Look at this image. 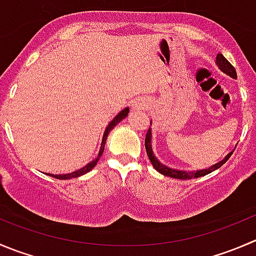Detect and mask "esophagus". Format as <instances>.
I'll use <instances>...</instances> for the list:
<instances>
[{
	"mask_svg": "<svg viewBox=\"0 0 256 256\" xmlns=\"http://www.w3.org/2000/svg\"><path fill=\"white\" fill-rule=\"evenodd\" d=\"M148 106V101L145 100V98H136L132 104L134 110H142V108H146Z\"/></svg>",
	"mask_w": 256,
	"mask_h": 256,
	"instance_id": "esophagus-1",
	"label": "esophagus"
}]
</instances>
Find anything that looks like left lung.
I'll use <instances>...</instances> for the list:
<instances>
[{"instance_id": "8db88e82", "label": "left lung", "mask_w": 256, "mask_h": 256, "mask_svg": "<svg viewBox=\"0 0 256 256\" xmlns=\"http://www.w3.org/2000/svg\"><path fill=\"white\" fill-rule=\"evenodd\" d=\"M216 62H218V65H219L220 70L224 71L225 74H228V75L232 76V78H236V71H235L234 66H232V64H230V62L228 61V60L225 58V57L222 56V54H218ZM145 148H146V154H148V158H150L151 164H152V166L156 168V170L158 171V172L162 174V175H165V176H168V178H180V180H188V178H200V176H204V175H208V174L212 172V171H215L216 168H222V166L224 165V164L228 160H229V158L232 156V152L228 154V155L225 156L224 160H222L220 162L215 164V165L212 166V168H205V170L181 171V170H175V168H168V166L162 165V164H161L160 161H158V158H155V155H154V152H152V148H151V130H148V134H146Z\"/></svg>"}]
</instances>
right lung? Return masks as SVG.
<instances>
[{"label": "right lung", "mask_w": 256, "mask_h": 256, "mask_svg": "<svg viewBox=\"0 0 256 256\" xmlns=\"http://www.w3.org/2000/svg\"><path fill=\"white\" fill-rule=\"evenodd\" d=\"M128 108H125V110H122V111H121V112L118 114V116H115V118H114V120L111 121L110 124H108V128H106V130H105V134H104L102 142H101V148H100V152H98V158H95V160H92V161H91V162H88V165H86V166H84L82 168H80V170L75 171V172H71V174H65V175H52V174H50V175H51L52 178H58V180H68V178H78V176L84 175V174H86V172H88V171H91V170H92V168H95V165H96V164H98V158H101V155H102V152H104V148H105L106 138H108V132H110V131L112 130V128H115V126L118 125V124L120 122L121 120H122V118H125L126 116H128Z\"/></svg>", "instance_id": "add662e5"}]
</instances>
